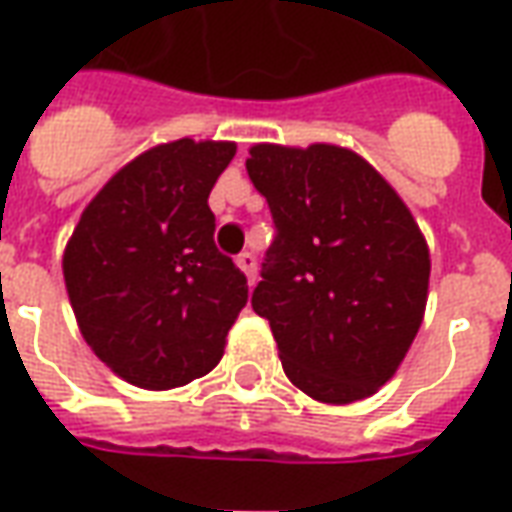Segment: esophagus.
Here are the masks:
<instances>
[{"instance_id": "esophagus-1", "label": "esophagus", "mask_w": 512, "mask_h": 512, "mask_svg": "<svg viewBox=\"0 0 512 512\" xmlns=\"http://www.w3.org/2000/svg\"><path fill=\"white\" fill-rule=\"evenodd\" d=\"M235 263H238V268H241L246 277H249V282H255V277H257V257L252 255V252H241V255L235 257Z\"/></svg>"}]
</instances>
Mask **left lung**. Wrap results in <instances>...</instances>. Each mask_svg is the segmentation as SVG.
I'll return each instance as SVG.
<instances>
[{
	"mask_svg": "<svg viewBox=\"0 0 512 512\" xmlns=\"http://www.w3.org/2000/svg\"><path fill=\"white\" fill-rule=\"evenodd\" d=\"M246 172L274 241L252 293L285 376L321 403H354L395 376L428 301L414 216L365 158L337 145H255Z\"/></svg>",
	"mask_w": 512,
	"mask_h": 512,
	"instance_id": "8db88e82",
	"label": "left lung"
}]
</instances>
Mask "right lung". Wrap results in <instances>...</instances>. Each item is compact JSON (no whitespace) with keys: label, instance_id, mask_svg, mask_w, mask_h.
<instances>
[{"label":"right lung","instance_id":"1","mask_svg":"<svg viewBox=\"0 0 512 512\" xmlns=\"http://www.w3.org/2000/svg\"><path fill=\"white\" fill-rule=\"evenodd\" d=\"M233 142L178 139L117 172L84 208L62 274L84 340L117 376L175 389L211 373L246 307V277L213 244V183Z\"/></svg>","mask_w":512,"mask_h":512}]
</instances>
